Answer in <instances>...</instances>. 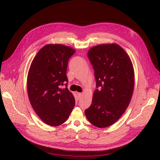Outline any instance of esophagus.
Listing matches in <instances>:
<instances>
[{
  "instance_id": "obj_1",
  "label": "esophagus",
  "mask_w": 160,
  "mask_h": 160,
  "mask_svg": "<svg viewBox=\"0 0 160 160\" xmlns=\"http://www.w3.org/2000/svg\"><path fill=\"white\" fill-rule=\"evenodd\" d=\"M82 94L81 93H76V98H77V100H79L81 97H82Z\"/></svg>"
}]
</instances>
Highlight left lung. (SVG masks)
<instances>
[{
  "instance_id": "1",
  "label": "left lung",
  "mask_w": 160,
  "mask_h": 160,
  "mask_svg": "<svg viewBox=\"0 0 160 160\" xmlns=\"http://www.w3.org/2000/svg\"><path fill=\"white\" fill-rule=\"evenodd\" d=\"M88 55L99 89L85 114L92 124L102 128L113 124L127 109L135 83L133 67L127 52L116 43L91 47Z\"/></svg>"
}]
</instances>
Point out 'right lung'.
<instances>
[{
	"label": "right lung",
	"mask_w": 160,
	"mask_h": 160,
	"mask_svg": "<svg viewBox=\"0 0 160 160\" xmlns=\"http://www.w3.org/2000/svg\"><path fill=\"white\" fill-rule=\"evenodd\" d=\"M76 50L61 44L42 47L31 63L27 76L30 104L45 124L57 127L64 123L75 105V99L67 88L66 72L69 59Z\"/></svg>",
	"instance_id": "right-lung-1"
}]
</instances>
